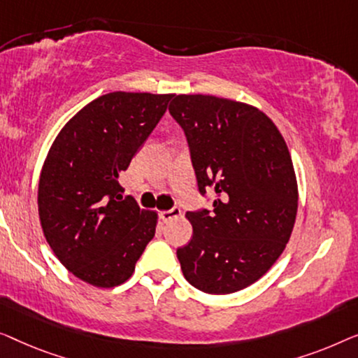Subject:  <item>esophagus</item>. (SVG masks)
Segmentation results:
<instances>
[{"label": "esophagus", "instance_id": "1", "mask_svg": "<svg viewBox=\"0 0 358 358\" xmlns=\"http://www.w3.org/2000/svg\"><path fill=\"white\" fill-rule=\"evenodd\" d=\"M180 215H181V210L177 208H173L170 210H162V213H160V217H162L164 222H170V220L177 219V217H180Z\"/></svg>", "mask_w": 358, "mask_h": 358}]
</instances>
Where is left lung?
Listing matches in <instances>:
<instances>
[{"mask_svg": "<svg viewBox=\"0 0 358 358\" xmlns=\"http://www.w3.org/2000/svg\"><path fill=\"white\" fill-rule=\"evenodd\" d=\"M170 115L183 128L201 194L213 210L186 213L193 238L177 256L201 292L227 295L255 284L285 250L299 186L280 131L253 105L214 95H173Z\"/></svg>", "mask_w": 358, "mask_h": 358, "instance_id": "8db88e82", "label": "left lung"}]
</instances>
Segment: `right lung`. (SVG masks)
Here are the masks:
<instances>
[{"label":"right lung","instance_id":"1","mask_svg":"<svg viewBox=\"0 0 358 358\" xmlns=\"http://www.w3.org/2000/svg\"><path fill=\"white\" fill-rule=\"evenodd\" d=\"M172 97L100 95L64 124L48 150L38 181L40 224L59 263L90 285L127 282L154 238L157 213L123 199L118 178Z\"/></svg>","mask_w":358,"mask_h":358}]
</instances>
